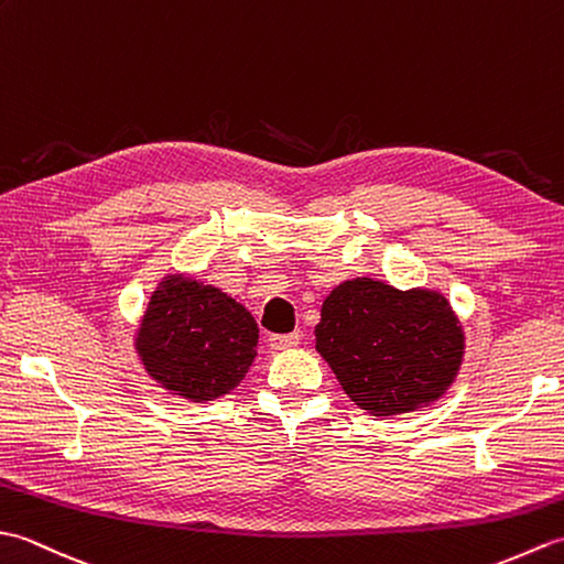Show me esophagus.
Here are the masks:
<instances>
[{"label": "esophagus", "instance_id": "1", "mask_svg": "<svg viewBox=\"0 0 564 564\" xmlns=\"http://www.w3.org/2000/svg\"><path fill=\"white\" fill-rule=\"evenodd\" d=\"M301 344V334L293 332V334H271L269 337V346L273 351H285V349H293V346Z\"/></svg>", "mask_w": 564, "mask_h": 564}]
</instances>
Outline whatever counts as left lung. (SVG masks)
Here are the masks:
<instances>
[{
    "label": "left lung",
    "mask_w": 564,
    "mask_h": 564,
    "mask_svg": "<svg viewBox=\"0 0 564 564\" xmlns=\"http://www.w3.org/2000/svg\"><path fill=\"white\" fill-rule=\"evenodd\" d=\"M315 349L351 402L394 416L443 398L460 370L465 337L438 291L351 279L322 303Z\"/></svg>",
    "instance_id": "1"
}]
</instances>
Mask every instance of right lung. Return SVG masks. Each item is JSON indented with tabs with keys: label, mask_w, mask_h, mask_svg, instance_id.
<instances>
[{
	"label": "right lung",
	"mask_w": 564,
	"mask_h": 564,
	"mask_svg": "<svg viewBox=\"0 0 564 564\" xmlns=\"http://www.w3.org/2000/svg\"><path fill=\"white\" fill-rule=\"evenodd\" d=\"M257 341L259 327L245 305L191 275L170 273L140 319L135 351L160 388L208 402L242 382Z\"/></svg>",
	"instance_id": "right-lung-1"
}]
</instances>
